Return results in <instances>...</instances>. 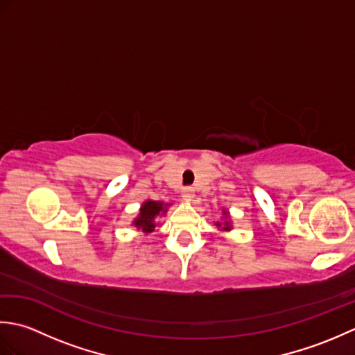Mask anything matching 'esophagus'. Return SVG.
I'll return each mask as SVG.
<instances>
[{
    "mask_svg": "<svg viewBox=\"0 0 355 355\" xmlns=\"http://www.w3.org/2000/svg\"><path fill=\"white\" fill-rule=\"evenodd\" d=\"M182 197L184 200H192L193 198V189H192V187H184V189L182 191Z\"/></svg>",
    "mask_w": 355,
    "mask_h": 355,
    "instance_id": "esophagus-1",
    "label": "esophagus"
}]
</instances>
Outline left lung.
Instances as JSON below:
<instances>
[{"label": "left lung", "mask_w": 355, "mask_h": 355, "mask_svg": "<svg viewBox=\"0 0 355 355\" xmlns=\"http://www.w3.org/2000/svg\"><path fill=\"white\" fill-rule=\"evenodd\" d=\"M216 225L218 227H220V223H216ZM223 230H230V224H229V221H225V224H224V227H223Z\"/></svg>", "instance_id": "obj_1"}]
</instances>
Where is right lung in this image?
Segmentation results:
<instances>
[{
  "label": "right lung",
  "mask_w": 355,
  "mask_h": 355,
  "mask_svg": "<svg viewBox=\"0 0 355 355\" xmlns=\"http://www.w3.org/2000/svg\"><path fill=\"white\" fill-rule=\"evenodd\" d=\"M160 212H166L163 202H158V201H146L145 205L141 206L140 210V215L137 220L134 221V224L137 225L140 230H143L145 233H150L154 230L155 224H154V218L160 214Z\"/></svg>",
  "instance_id": "1"
}]
</instances>
